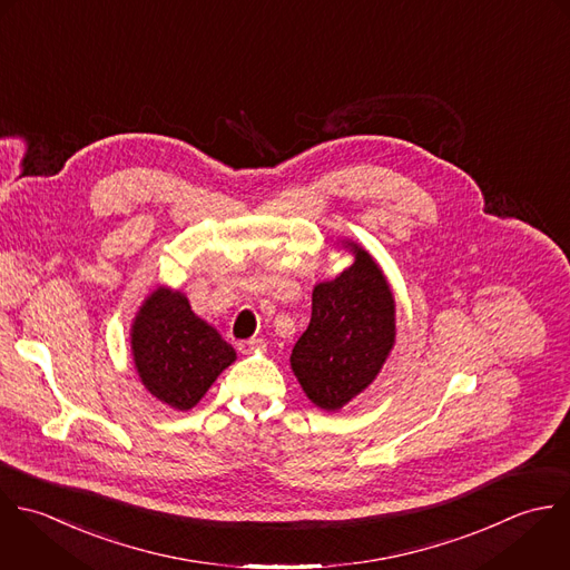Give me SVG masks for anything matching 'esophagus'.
Returning a JSON list of instances; mask_svg holds the SVG:
<instances>
[{
	"instance_id": "obj_1",
	"label": "esophagus",
	"mask_w": 570,
	"mask_h": 570,
	"mask_svg": "<svg viewBox=\"0 0 570 570\" xmlns=\"http://www.w3.org/2000/svg\"><path fill=\"white\" fill-rule=\"evenodd\" d=\"M237 348H239V353L250 355V353H255V351H262V348H264V340H259V337H250V340L239 342V344H237Z\"/></svg>"
}]
</instances>
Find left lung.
I'll use <instances>...</instances> for the list:
<instances>
[{
	"label": "left lung",
	"instance_id": "obj_1",
	"mask_svg": "<svg viewBox=\"0 0 570 570\" xmlns=\"http://www.w3.org/2000/svg\"><path fill=\"white\" fill-rule=\"evenodd\" d=\"M355 264L313 291L311 324L291 366L304 393L337 411L380 373L395 342V299L373 257L353 244Z\"/></svg>",
	"mask_w": 570,
	"mask_h": 570
}]
</instances>
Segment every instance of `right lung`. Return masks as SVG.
<instances>
[{"label":"right lung","mask_w":570,"mask_h":570,"mask_svg":"<svg viewBox=\"0 0 570 570\" xmlns=\"http://www.w3.org/2000/svg\"><path fill=\"white\" fill-rule=\"evenodd\" d=\"M130 337L144 386L177 411L193 409L235 362L233 346L190 311L181 293L168 288H157L144 302Z\"/></svg>","instance_id":"add662e5"}]
</instances>
